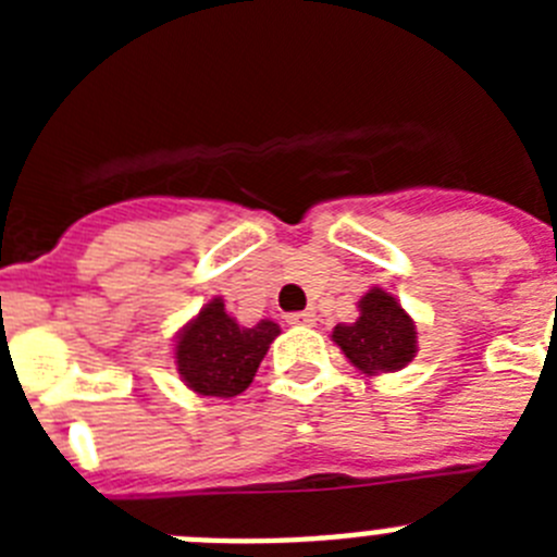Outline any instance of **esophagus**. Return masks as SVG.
Returning <instances> with one entry per match:
<instances>
[{
    "instance_id": "obj_1",
    "label": "esophagus",
    "mask_w": 557,
    "mask_h": 557,
    "mask_svg": "<svg viewBox=\"0 0 557 557\" xmlns=\"http://www.w3.org/2000/svg\"><path fill=\"white\" fill-rule=\"evenodd\" d=\"M314 321H318V314H314L312 309H304V312L287 314V323H293V326H314Z\"/></svg>"
}]
</instances>
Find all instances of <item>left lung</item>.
Wrapping results in <instances>:
<instances>
[{
	"instance_id": "obj_1",
	"label": "left lung",
	"mask_w": 557,
	"mask_h": 557,
	"mask_svg": "<svg viewBox=\"0 0 557 557\" xmlns=\"http://www.w3.org/2000/svg\"><path fill=\"white\" fill-rule=\"evenodd\" d=\"M332 339L368 376L401 371L418 351L416 323L391 293L379 287L362 295L357 323L334 326Z\"/></svg>"
}]
</instances>
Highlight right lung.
Segmentation results:
<instances>
[{"label":"right lung","instance_id":"obj_1","mask_svg":"<svg viewBox=\"0 0 557 557\" xmlns=\"http://www.w3.org/2000/svg\"><path fill=\"white\" fill-rule=\"evenodd\" d=\"M278 323L259 321L245 329L225 312L223 298H211L175 343V366L186 387L200 396H239L253 382Z\"/></svg>","mask_w":557,"mask_h":557}]
</instances>
